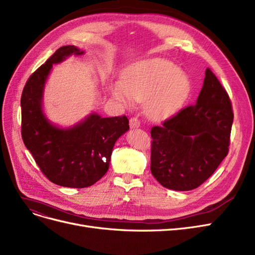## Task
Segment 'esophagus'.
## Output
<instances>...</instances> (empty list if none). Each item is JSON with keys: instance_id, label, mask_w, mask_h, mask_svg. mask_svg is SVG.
<instances>
[{"instance_id": "obj_1", "label": "esophagus", "mask_w": 255, "mask_h": 255, "mask_svg": "<svg viewBox=\"0 0 255 255\" xmlns=\"http://www.w3.org/2000/svg\"><path fill=\"white\" fill-rule=\"evenodd\" d=\"M129 124H130L131 128H135V127L139 126V121L137 118H131L129 121Z\"/></svg>"}]
</instances>
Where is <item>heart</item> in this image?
Segmentation results:
<instances>
[{"mask_svg":"<svg viewBox=\"0 0 255 255\" xmlns=\"http://www.w3.org/2000/svg\"><path fill=\"white\" fill-rule=\"evenodd\" d=\"M192 85L189 77L171 62L150 59L136 63L123 73V84L112 87L113 96L126 106L132 99L145 101V110L152 120L172 116L189 98Z\"/></svg>","mask_w":255,"mask_h":255,"instance_id":"obj_1","label":"heart"}]
</instances>
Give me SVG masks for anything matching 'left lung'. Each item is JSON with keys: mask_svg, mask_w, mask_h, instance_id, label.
<instances>
[{"mask_svg": "<svg viewBox=\"0 0 255 255\" xmlns=\"http://www.w3.org/2000/svg\"><path fill=\"white\" fill-rule=\"evenodd\" d=\"M233 112L227 91L207 68L194 105L151 128V173L163 187L195 189L213 174L229 151Z\"/></svg>", "mask_w": 255, "mask_h": 255, "instance_id": "obj_1", "label": "left lung"}]
</instances>
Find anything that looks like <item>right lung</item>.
Wrapping results in <instances>:
<instances>
[{
    "label": "right lung",
    "mask_w": 255,
    "mask_h": 255,
    "mask_svg": "<svg viewBox=\"0 0 255 255\" xmlns=\"http://www.w3.org/2000/svg\"><path fill=\"white\" fill-rule=\"evenodd\" d=\"M81 51L63 46L27 80L21 98L22 138L43 174L56 185L69 188L92 186L105 175L113 146L129 129L126 116L101 118L92 113L72 128L61 129L42 110L43 90L53 64Z\"/></svg>",
    "instance_id": "1"
}]
</instances>
